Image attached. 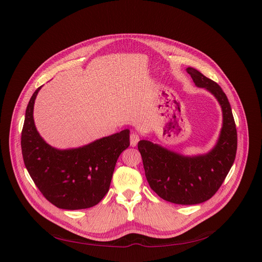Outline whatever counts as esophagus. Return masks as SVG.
<instances>
[{"label":"esophagus","instance_id":"1","mask_svg":"<svg viewBox=\"0 0 262 262\" xmlns=\"http://www.w3.org/2000/svg\"><path fill=\"white\" fill-rule=\"evenodd\" d=\"M129 140H130V145L132 146H136L139 141V136L136 134V133H132L130 134V137H129Z\"/></svg>","mask_w":262,"mask_h":262}]
</instances>
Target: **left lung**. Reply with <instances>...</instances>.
Segmentation results:
<instances>
[{
    "mask_svg": "<svg viewBox=\"0 0 262 262\" xmlns=\"http://www.w3.org/2000/svg\"><path fill=\"white\" fill-rule=\"evenodd\" d=\"M195 85L210 92L222 108L223 124L212 149L183 155L149 139L138 142L150 187L166 201L191 206L209 200L223 184L236 153V128L229 100L222 88L192 67H187Z\"/></svg>",
    "mask_w": 262,
    "mask_h": 262,
    "instance_id": "8db88e82",
    "label": "left lung"
}]
</instances>
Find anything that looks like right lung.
Wrapping results in <instances>:
<instances>
[{
	"instance_id": "1",
	"label": "right lung",
	"mask_w": 262,
	"mask_h": 262,
	"mask_svg": "<svg viewBox=\"0 0 262 262\" xmlns=\"http://www.w3.org/2000/svg\"><path fill=\"white\" fill-rule=\"evenodd\" d=\"M40 89L29 101L21 134L28 172L55 207L64 210L94 207L108 192L118 158L129 146V129L79 147L56 149L43 140L34 123V104Z\"/></svg>"
}]
</instances>
